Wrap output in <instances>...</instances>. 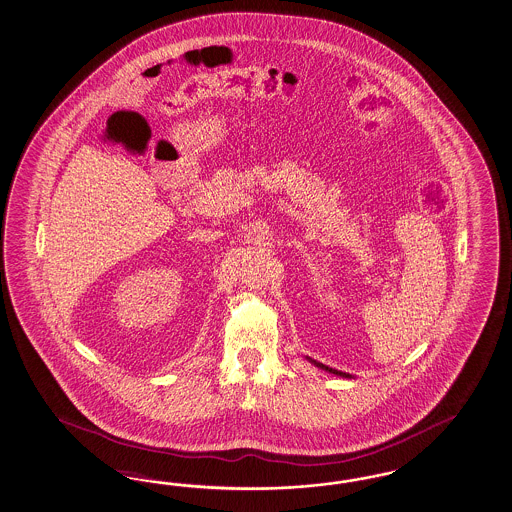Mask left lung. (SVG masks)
<instances>
[{
	"mask_svg": "<svg viewBox=\"0 0 512 512\" xmlns=\"http://www.w3.org/2000/svg\"><path fill=\"white\" fill-rule=\"evenodd\" d=\"M307 360L311 361V363H315L318 369H322V371H328V373L337 374V376H343V378H352L350 374L341 373V371H337V369H332V367H328V365H322V363H318V361L311 360V358H307Z\"/></svg>",
	"mask_w": 512,
	"mask_h": 512,
	"instance_id": "obj_1",
	"label": "left lung"
}]
</instances>
